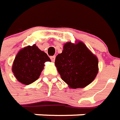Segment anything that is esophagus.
Here are the masks:
<instances>
[{
	"instance_id": "obj_1",
	"label": "esophagus",
	"mask_w": 120,
	"mask_h": 120,
	"mask_svg": "<svg viewBox=\"0 0 120 120\" xmlns=\"http://www.w3.org/2000/svg\"><path fill=\"white\" fill-rule=\"evenodd\" d=\"M55 58H56V56H50V59H51L52 61H53V62L55 61Z\"/></svg>"
}]
</instances>
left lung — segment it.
I'll return each mask as SVG.
<instances>
[{"label":"left lung","instance_id":"left-lung-1","mask_svg":"<svg viewBox=\"0 0 120 120\" xmlns=\"http://www.w3.org/2000/svg\"><path fill=\"white\" fill-rule=\"evenodd\" d=\"M61 79L71 88H82L90 84L98 73V59L81 42H67L55 59Z\"/></svg>","mask_w":120,"mask_h":120}]
</instances>
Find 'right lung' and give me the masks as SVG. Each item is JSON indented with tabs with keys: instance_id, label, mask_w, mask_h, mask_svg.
<instances>
[{
	"instance_id": "obj_1",
	"label": "right lung",
	"mask_w": 120,
	"mask_h": 120,
	"mask_svg": "<svg viewBox=\"0 0 120 120\" xmlns=\"http://www.w3.org/2000/svg\"><path fill=\"white\" fill-rule=\"evenodd\" d=\"M47 54L35 45L28 46L19 52L12 66V72L17 80L29 85L35 82L43 69L44 63L50 61Z\"/></svg>"
}]
</instances>
